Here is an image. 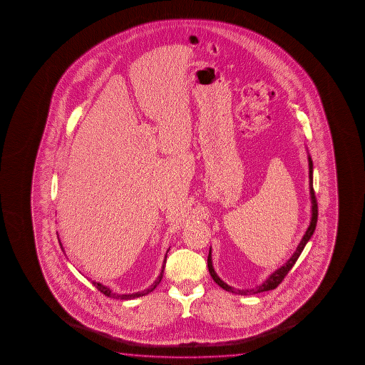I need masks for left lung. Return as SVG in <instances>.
Masks as SVG:
<instances>
[{"label":"left lung","instance_id":"8db88e82","mask_svg":"<svg viewBox=\"0 0 365 365\" xmlns=\"http://www.w3.org/2000/svg\"><path fill=\"white\" fill-rule=\"evenodd\" d=\"M308 162H309V189H310V200H312V220H310L309 227L305 231L303 239L299 242L295 253L291 255L290 259L287 260L284 263V266L279 267L278 269H276L274 272L267 278L266 281L263 284H260L257 287L253 289H245V290H239L235 287H231L230 284L223 282L221 278L217 276V273L215 272V268L212 264V255L208 254V271H210V276L213 278V281L216 282L218 286H221L223 290L230 291V292H234V294H239V295H254V294H258V292H263V291H269L276 289L278 284L282 282V279L286 277V274L289 273L292 266L297 263V258L300 257V254L304 250V247L307 245V242L310 240V237L314 232L315 226H317V220H318V203H317V198H315L314 189H313V161L310 158V155H308Z\"/></svg>","mask_w":365,"mask_h":365}]
</instances>
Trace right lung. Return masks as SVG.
I'll return each mask as SVG.
<instances>
[{
	"label": "right lung",
	"instance_id": "add662e5",
	"mask_svg": "<svg viewBox=\"0 0 365 365\" xmlns=\"http://www.w3.org/2000/svg\"><path fill=\"white\" fill-rule=\"evenodd\" d=\"M60 245H61V244H60ZM168 250H170V249H168ZM168 250H167V252H168ZM166 258L167 253L166 255H165V260H163V264H162V269L161 273H160V276L157 277V279H155L153 284L149 286L147 290L138 291V292H134V294H123V295H118V294H115V292H112V291L110 290V287H107V286H105V284H99V282H96V281H92V284H94V286H96V287L98 289V291H101V292H102L103 295H106V297H113V299H121V300H130V299H135V297H144V295H147V294H149L150 291L155 290V287H157V286L160 284V282H161L162 277H163V269H165V266H166Z\"/></svg>",
	"mask_w": 365,
	"mask_h": 365
}]
</instances>
